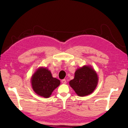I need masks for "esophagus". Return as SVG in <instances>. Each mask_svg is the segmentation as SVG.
Here are the masks:
<instances>
[{
	"mask_svg": "<svg viewBox=\"0 0 128 128\" xmlns=\"http://www.w3.org/2000/svg\"><path fill=\"white\" fill-rule=\"evenodd\" d=\"M62 84H66V79H62Z\"/></svg>",
	"mask_w": 128,
	"mask_h": 128,
	"instance_id": "obj_1",
	"label": "esophagus"
}]
</instances>
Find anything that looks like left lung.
<instances>
[{"mask_svg": "<svg viewBox=\"0 0 128 128\" xmlns=\"http://www.w3.org/2000/svg\"><path fill=\"white\" fill-rule=\"evenodd\" d=\"M98 81L94 70L90 66H85L76 70L74 79L70 81L69 85L78 96L83 97L94 92Z\"/></svg>", "mask_w": 128, "mask_h": 128, "instance_id": "left-lung-1", "label": "left lung"}]
</instances>
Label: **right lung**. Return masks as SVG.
Segmentation results:
<instances>
[{
    "label": "right lung",
    "instance_id": "1",
    "mask_svg": "<svg viewBox=\"0 0 128 128\" xmlns=\"http://www.w3.org/2000/svg\"><path fill=\"white\" fill-rule=\"evenodd\" d=\"M60 84V80L53 78L47 68H40L31 78V85L34 91L38 95L44 98L50 97Z\"/></svg>",
    "mask_w": 128,
    "mask_h": 128
}]
</instances>
